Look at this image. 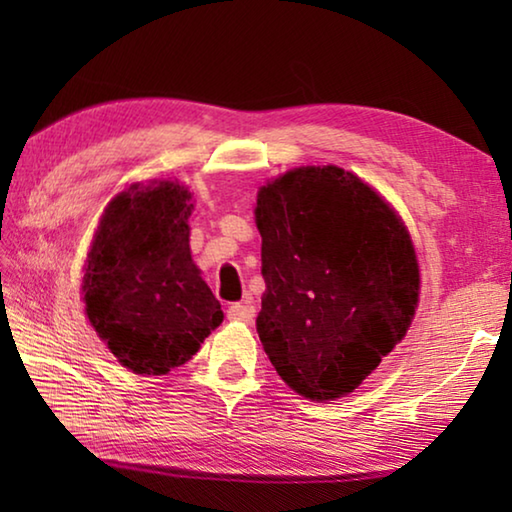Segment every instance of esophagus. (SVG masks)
Segmentation results:
<instances>
[{
	"instance_id": "34e87169",
	"label": "esophagus",
	"mask_w": 512,
	"mask_h": 512,
	"mask_svg": "<svg viewBox=\"0 0 512 512\" xmlns=\"http://www.w3.org/2000/svg\"><path fill=\"white\" fill-rule=\"evenodd\" d=\"M255 318V305L250 300L244 302H235L228 309V320H235V323H253Z\"/></svg>"
}]
</instances>
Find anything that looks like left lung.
<instances>
[{
	"label": "left lung",
	"instance_id": "8db88e82",
	"mask_svg": "<svg viewBox=\"0 0 512 512\" xmlns=\"http://www.w3.org/2000/svg\"><path fill=\"white\" fill-rule=\"evenodd\" d=\"M266 291L257 334L311 402L352 393L413 323L420 266L395 207L357 173L307 164L257 192Z\"/></svg>",
	"mask_w": 512,
	"mask_h": 512
}]
</instances>
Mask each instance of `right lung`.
Listing matches in <instances>:
<instances>
[{"label": "right lung", "mask_w": 512, "mask_h": 512, "mask_svg": "<svg viewBox=\"0 0 512 512\" xmlns=\"http://www.w3.org/2000/svg\"><path fill=\"white\" fill-rule=\"evenodd\" d=\"M194 192L171 178L110 198L83 264L81 300L103 345L135 375H167L223 323L189 250Z\"/></svg>", "instance_id": "obj_1"}]
</instances>
